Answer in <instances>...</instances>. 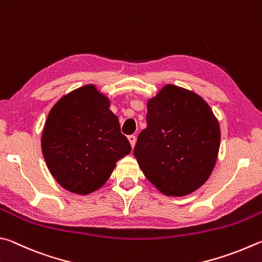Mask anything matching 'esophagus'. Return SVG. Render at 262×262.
Masks as SVG:
<instances>
[{
  "instance_id": "34e87169",
  "label": "esophagus",
  "mask_w": 262,
  "mask_h": 262,
  "mask_svg": "<svg viewBox=\"0 0 262 262\" xmlns=\"http://www.w3.org/2000/svg\"><path fill=\"white\" fill-rule=\"evenodd\" d=\"M127 139H128V141H130V144H131V147L134 148L135 147V145H136V136H134V135H131V136H128L127 137Z\"/></svg>"
}]
</instances>
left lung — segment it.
I'll list each match as a JSON object with an SVG mask.
<instances>
[{
  "label": "left lung",
  "mask_w": 262,
  "mask_h": 262,
  "mask_svg": "<svg viewBox=\"0 0 262 262\" xmlns=\"http://www.w3.org/2000/svg\"><path fill=\"white\" fill-rule=\"evenodd\" d=\"M147 127L134 155L146 178L170 196L199 189L216 163L221 132L206 101L175 85H166L147 102Z\"/></svg>",
  "instance_id": "left-lung-1"
}]
</instances>
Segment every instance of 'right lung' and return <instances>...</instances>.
<instances>
[{"mask_svg": "<svg viewBox=\"0 0 262 262\" xmlns=\"http://www.w3.org/2000/svg\"><path fill=\"white\" fill-rule=\"evenodd\" d=\"M107 96L85 85L59 99L45 123L41 149L64 189L86 195L100 189L131 145Z\"/></svg>", "mask_w": 262, "mask_h": 262, "instance_id": "1", "label": "right lung"}]
</instances>
